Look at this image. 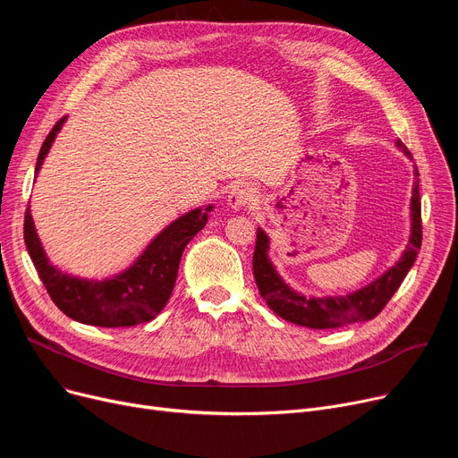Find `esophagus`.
Wrapping results in <instances>:
<instances>
[{"instance_id":"34e87169","label":"esophagus","mask_w":458,"mask_h":458,"mask_svg":"<svg viewBox=\"0 0 458 458\" xmlns=\"http://www.w3.org/2000/svg\"><path fill=\"white\" fill-rule=\"evenodd\" d=\"M253 199V190H251V186L250 184H246V182H238V184H234L233 186V190L229 191V198H227V201H229V207L233 208V210H241V208H244L246 205H250V201Z\"/></svg>"}]
</instances>
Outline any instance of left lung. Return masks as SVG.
Returning a JSON list of instances; mask_svg holds the SVG:
<instances>
[{
  "label": "left lung",
  "mask_w": 458,
  "mask_h": 458,
  "mask_svg": "<svg viewBox=\"0 0 458 458\" xmlns=\"http://www.w3.org/2000/svg\"><path fill=\"white\" fill-rule=\"evenodd\" d=\"M397 147L411 158L410 150L399 140ZM413 175H420L418 169ZM411 234L410 242L399 259L395 267H391L384 276L375 279L371 285H367L356 293L346 296H326V298H310L293 291L285 281L279 277L274 265L268 259V236L263 229H257V242L253 253V276L257 289L268 303V308L293 324L306 326V328L324 330V328H339L344 324L361 322L375 318L401 287L403 279L408 270L416 263L418 251L421 250V201H420V181L416 179L411 190Z\"/></svg>",
  "instance_id": "obj_1"
}]
</instances>
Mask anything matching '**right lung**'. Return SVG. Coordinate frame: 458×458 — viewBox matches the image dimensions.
I'll return each mask as SVG.
<instances>
[{
    "instance_id": "1",
    "label": "right lung",
    "mask_w": 458,
    "mask_h": 458,
    "mask_svg": "<svg viewBox=\"0 0 458 458\" xmlns=\"http://www.w3.org/2000/svg\"><path fill=\"white\" fill-rule=\"evenodd\" d=\"M64 119L67 117L55 123L42 143L35 173L45 162ZM210 210L212 205L177 217L147 246L132 267L104 281L80 279L50 265L37 236L30 207L24 217V241L40 281L64 315L102 328H128L152 320L164 310L175 287L182 251L205 227Z\"/></svg>"
}]
</instances>
